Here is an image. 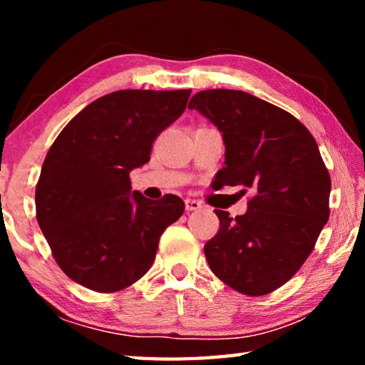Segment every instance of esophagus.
I'll use <instances>...</instances> for the list:
<instances>
[{
  "label": "esophagus",
  "mask_w": 365,
  "mask_h": 365,
  "mask_svg": "<svg viewBox=\"0 0 365 365\" xmlns=\"http://www.w3.org/2000/svg\"><path fill=\"white\" fill-rule=\"evenodd\" d=\"M185 207H187V211H197V209L202 207V205H201V201L187 197V200H185Z\"/></svg>",
  "instance_id": "obj_1"
}]
</instances>
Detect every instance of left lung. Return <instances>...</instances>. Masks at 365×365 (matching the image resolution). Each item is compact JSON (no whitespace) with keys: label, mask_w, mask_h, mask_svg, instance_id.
Here are the masks:
<instances>
[{"label":"left lung","mask_w":365,"mask_h":365,"mask_svg":"<svg viewBox=\"0 0 365 365\" xmlns=\"http://www.w3.org/2000/svg\"><path fill=\"white\" fill-rule=\"evenodd\" d=\"M188 108L222 133L220 187L255 195L235 219L215 209L220 228L205 245L209 267L240 293L267 294L298 272L329 220L331 182L319 146L296 117L245 91H200Z\"/></svg>","instance_id":"obj_1"}]
</instances>
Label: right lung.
<instances>
[{"label":"right lung","instance_id":"add662e5","mask_svg":"<svg viewBox=\"0 0 365 365\" xmlns=\"http://www.w3.org/2000/svg\"><path fill=\"white\" fill-rule=\"evenodd\" d=\"M191 90H119L98 98L58 135L35 190L36 220L64 274L113 293L143 277L159 238L185 211L175 195L148 200L130 172L187 108Z\"/></svg>","mask_w":365,"mask_h":365}]
</instances>
